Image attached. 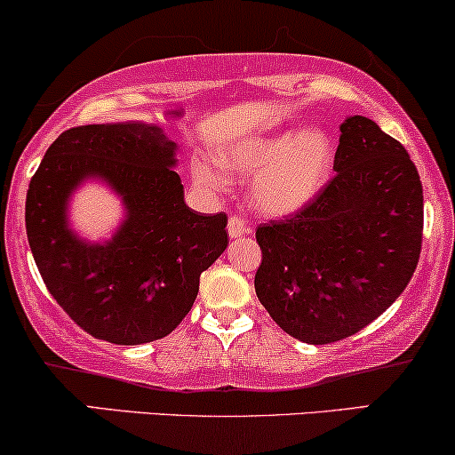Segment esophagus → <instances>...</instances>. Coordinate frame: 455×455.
<instances>
[{"label": "esophagus", "instance_id": "34e87169", "mask_svg": "<svg viewBox=\"0 0 455 455\" xmlns=\"http://www.w3.org/2000/svg\"><path fill=\"white\" fill-rule=\"evenodd\" d=\"M228 232H229V236H232V238H238V236H243V234H249L251 228L243 217L232 215V217H229V221H228Z\"/></svg>", "mask_w": 455, "mask_h": 455}]
</instances>
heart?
Here are the masks:
<instances>
[{"mask_svg":"<svg viewBox=\"0 0 455 455\" xmlns=\"http://www.w3.org/2000/svg\"><path fill=\"white\" fill-rule=\"evenodd\" d=\"M221 164L236 175H255L251 202L267 215L304 209L327 185L335 166V145L323 131H289L253 137L221 154ZM198 181L217 188L221 179L209 166H196Z\"/></svg>","mask_w":455,"mask_h":455,"instance_id":"heart-1","label":"heart"}]
</instances>
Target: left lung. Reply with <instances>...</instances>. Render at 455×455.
Instances as JSON below:
<instances>
[{
	"label": "left lung",
	"instance_id": "obj_1",
	"mask_svg": "<svg viewBox=\"0 0 455 455\" xmlns=\"http://www.w3.org/2000/svg\"><path fill=\"white\" fill-rule=\"evenodd\" d=\"M339 131L335 177L295 215L255 232L261 306L284 333L316 346L388 310L422 251V181L407 149L363 116Z\"/></svg>",
	"mask_w": 455,
	"mask_h": 455
}]
</instances>
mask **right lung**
I'll use <instances>...</instances> for the list:
<instances>
[{
	"mask_svg": "<svg viewBox=\"0 0 455 455\" xmlns=\"http://www.w3.org/2000/svg\"><path fill=\"white\" fill-rule=\"evenodd\" d=\"M177 145L154 124L69 128L50 145L27 189L33 259L56 304L92 338L137 346L166 338L192 310L200 274L228 246L226 212L185 204L172 171ZM99 176L123 196L127 219L105 245L66 228V200Z\"/></svg>",
	"mask_w": 455,
	"mask_h": 455,
	"instance_id": "right-lung-1",
	"label": "right lung"
}]
</instances>
